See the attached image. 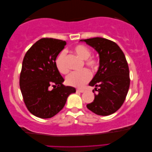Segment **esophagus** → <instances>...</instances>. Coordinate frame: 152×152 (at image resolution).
<instances>
[{"mask_svg":"<svg viewBox=\"0 0 152 152\" xmlns=\"http://www.w3.org/2000/svg\"><path fill=\"white\" fill-rule=\"evenodd\" d=\"M76 91L78 92H80V93H83L85 91V90L83 89H77Z\"/></svg>","mask_w":152,"mask_h":152,"instance_id":"esophagus-1","label":"esophagus"}]
</instances>
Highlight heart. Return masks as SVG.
Instances as JSON below:
<instances>
[{"instance_id": "1", "label": "heart", "mask_w": 152, "mask_h": 152, "mask_svg": "<svg viewBox=\"0 0 152 152\" xmlns=\"http://www.w3.org/2000/svg\"><path fill=\"white\" fill-rule=\"evenodd\" d=\"M74 52L76 55L86 61V65H88L91 69H95L97 66L96 61L92 58H89L91 56V52L88 47L83 45H77L74 48ZM55 64L57 70L59 72L63 74H66L69 71V68L66 61V51H61L59 54L56 57ZM91 78V74L89 70L84 69L78 72H73L70 73L66 77V82L68 85L77 88H81L84 86L87 82L89 81Z\"/></svg>"}]
</instances>
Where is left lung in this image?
I'll list each match as a JSON object with an SVG mask.
<instances>
[{"mask_svg": "<svg viewBox=\"0 0 152 152\" xmlns=\"http://www.w3.org/2000/svg\"><path fill=\"white\" fill-rule=\"evenodd\" d=\"M80 41L94 48L99 56V69L89 83L95 87L98 94H95L94 101L87 104V108L99 115L114 114L124 102L130 86L125 55L117 44L104 38Z\"/></svg>", "mask_w": 152, "mask_h": 152, "instance_id": "left-lung-1", "label": "left lung"}]
</instances>
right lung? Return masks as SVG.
<instances>
[{"label":"right lung","instance_id":"obj_1","mask_svg":"<svg viewBox=\"0 0 152 152\" xmlns=\"http://www.w3.org/2000/svg\"><path fill=\"white\" fill-rule=\"evenodd\" d=\"M66 44L54 38H41L27 51L23 61L20 89L28 111L38 118H52L63 108L68 96L76 92L73 87L63 84L64 80L55 64Z\"/></svg>","mask_w":152,"mask_h":152}]
</instances>
